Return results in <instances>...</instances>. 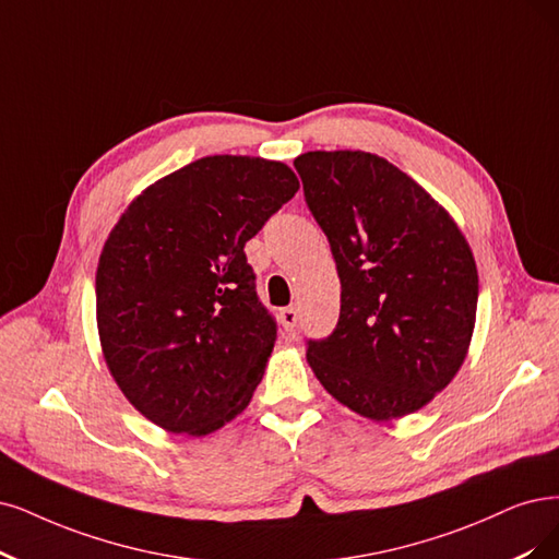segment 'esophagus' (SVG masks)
Segmentation results:
<instances>
[{
    "instance_id": "obj_1",
    "label": "esophagus",
    "mask_w": 559,
    "mask_h": 559,
    "mask_svg": "<svg viewBox=\"0 0 559 559\" xmlns=\"http://www.w3.org/2000/svg\"><path fill=\"white\" fill-rule=\"evenodd\" d=\"M278 320L287 329V332H293V329L297 326V320H299V311H297L295 306H287V308H283V311L278 313Z\"/></svg>"
}]
</instances>
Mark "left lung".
I'll return each mask as SVG.
<instances>
[{
  "instance_id": "left-lung-1",
  "label": "left lung",
  "mask_w": 559,
  "mask_h": 559,
  "mask_svg": "<svg viewBox=\"0 0 559 559\" xmlns=\"http://www.w3.org/2000/svg\"><path fill=\"white\" fill-rule=\"evenodd\" d=\"M341 278L338 324L306 359L338 403L391 421L436 399L463 366L479 276L442 204L386 158L306 152L295 158Z\"/></svg>"
}]
</instances>
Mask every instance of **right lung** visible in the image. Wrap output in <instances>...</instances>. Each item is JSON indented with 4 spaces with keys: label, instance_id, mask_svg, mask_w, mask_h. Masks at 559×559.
Returning a JSON list of instances; mask_svg holds the SVG:
<instances>
[{
    "label": "right lung",
    "instance_id": "right-lung-1",
    "mask_svg": "<svg viewBox=\"0 0 559 559\" xmlns=\"http://www.w3.org/2000/svg\"><path fill=\"white\" fill-rule=\"evenodd\" d=\"M299 191L260 156H204L147 186L123 212L96 269L103 359L156 426L210 436L251 403L276 322L243 246Z\"/></svg>",
    "mask_w": 559,
    "mask_h": 559
}]
</instances>
